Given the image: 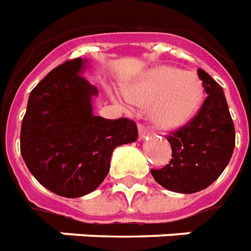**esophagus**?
<instances>
[{"instance_id":"esophagus-1","label":"esophagus","mask_w":251,"mask_h":251,"mask_svg":"<svg viewBox=\"0 0 251 251\" xmlns=\"http://www.w3.org/2000/svg\"><path fill=\"white\" fill-rule=\"evenodd\" d=\"M148 135H150V129L143 124H139V139L147 138Z\"/></svg>"}]
</instances>
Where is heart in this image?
Returning a JSON list of instances; mask_svg holds the SVG:
<instances>
[{
  "mask_svg": "<svg viewBox=\"0 0 251 251\" xmlns=\"http://www.w3.org/2000/svg\"><path fill=\"white\" fill-rule=\"evenodd\" d=\"M131 103L148 107L150 119L160 129L183 127L198 112L203 87L191 73L168 65L150 69L126 91Z\"/></svg>",
  "mask_w": 251,
  "mask_h": 251,
  "instance_id": "heart-1",
  "label": "heart"
}]
</instances>
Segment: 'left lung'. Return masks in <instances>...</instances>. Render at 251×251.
<instances>
[{"label": "left lung", "mask_w": 251, "mask_h": 251, "mask_svg": "<svg viewBox=\"0 0 251 251\" xmlns=\"http://www.w3.org/2000/svg\"><path fill=\"white\" fill-rule=\"evenodd\" d=\"M204 99L186 126L167 136L173 159L163 168L151 170L153 179L170 191L198 193L219 178L235 147V129L222 87L207 72L198 69Z\"/></svg>", "instance_id": "left-lung-1"}]
</instances>
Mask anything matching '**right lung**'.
Segmentation results:
<instances>
[{
  "mask_svg": "<svg viewBox=\"0 0 251 251\" xmlns=\"http://www.w3.org/2000/svg\"><path fill=\"white\" fill-rule=\"evenodd\" d=\"M81 57L56 67L33 88L21 124L20 146L28 170L44 187L78 198L100 186L115 148L138 139L133 120L95 116Z\"/></svg>",
  "mask_w": 251,
  "mask_h": 251,
  "instance_id": "add662e5",
  "label": "right lung"
}]
</instances>
